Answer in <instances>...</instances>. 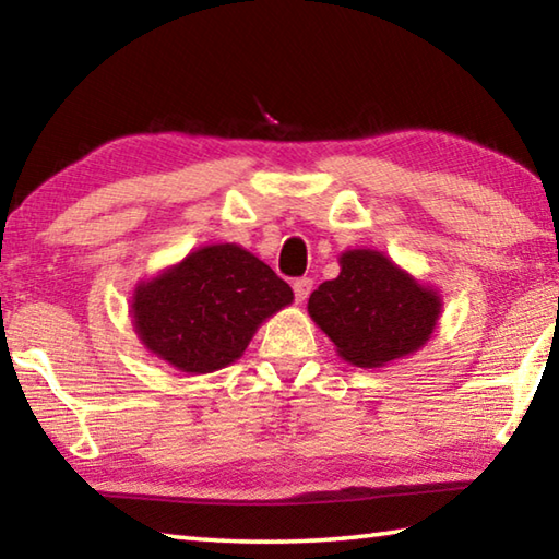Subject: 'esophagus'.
<instances>
[{"label":"esophagus","mask_w":559,"mask_h":559,"mask_svg":"<svg viewBox=\"0 0 559 559\" xmlns=\"http://www.w3.org/2000/svg\"><path fill=\"white\" fill-rule=\"evenodd\" d=\"M310 290H313V278L302 276V278H298V281H293V293H296V300H298V302L306 300V298L310 296Z\"/></svg>","instance_id":"34e87169"}]
</instances>
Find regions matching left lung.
<instances>
[{
  "mask_svg": "<svg viewBox=\"0 0 559 559\" xmlns=\"http://www.w3.org/2000/svg\"><path fill=\"white\" fill-rule=\"evenodd\" d=\"M308 313L357 367H382L427 345L441 316L439 293L374 249L340 257V276L310 293Z\"/></svg>",
  "mask_w": 559,
  "mask_h": 559,
  "instance_id": "8db88e82",
  "label": "left lung"
}]
</instances>
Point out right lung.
<instances>
[{"label": "right lung", "instance_id": "obj_1", "mask_svg": "<svg viewBox=\"0 0 559 559\" xmlns=\"http://www.w3.org/2000/svg\"><path fill=\"white\" fill-rule=\"evenodd\" d=\"M293 290L236 243L202 246L132 293V325L150 353L187 374L231 365Z\"/></svg>", "mask_w": 559, "mask_h": 559}]
</instances>
